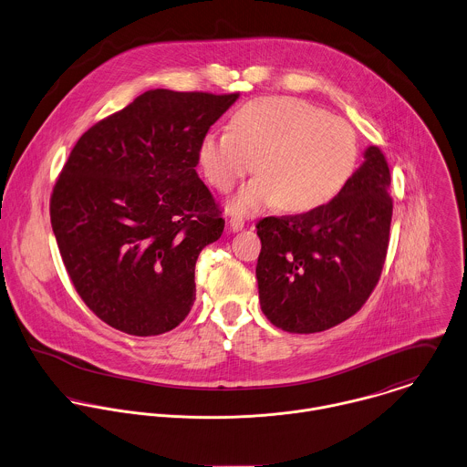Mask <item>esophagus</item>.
Here are the masks:
<instances>
[{
  "label": "esophagus",
  "instance_id": "esophagus-1",
  "mask_svg": "<svg viewBox=\"0 0 467 467\" xmlns=\"http://www.w3.org/2000/svg\"><path fill=\"white\" fill-rule=\"evenodd\" d=\"M229 229H231L233 233L242 231V229H244V220H240V218H231V220H229Z\"/></svg>",
  "mask_w": 467,
  "mask_h": 467
}]
</instances>
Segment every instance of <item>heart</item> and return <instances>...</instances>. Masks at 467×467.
Listing matches in <instances>:
<instances>
[{
	"label": "heart",
	"instance_id": "obj_1",
	"mask_svg": "<svg viewBox=\"0 0 467 467\" xmlns=\"http://www.w3.org/2000/svg\"><path fill=\"white\" fill-rule=\"evenodd\" d=\"M357 161L358 140L346 119L287 96L244 103L231 130H209L198 145V165L220 192L254 169L260 174L227 203L242 216L275 205L295 214L317 211L344 191Z\"/></svg>",
	"mask_w": 467,
	"mask_h": 467
}]
</instances>
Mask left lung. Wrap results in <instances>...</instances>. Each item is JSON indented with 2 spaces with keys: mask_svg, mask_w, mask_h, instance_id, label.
Instances as JSON below:
<instances>
[{
  "mask_svg": "<svg viewBox=\"0 0 467 467\" xmlns=\"http://www.w3.org/2000/svg\"><path fill=\"white\" fill-rule=\"evenodd\" d=\"M391 174L369 145L362 165L327 205L258 222L264 315L289 333H320L353 317L375 289L389 245Z\"/></svg>",
  "mask_w": 467,
  "mask_h": 467,
  "instance_id": "obj_1",
  "label": "left lung"
}]
</instances>
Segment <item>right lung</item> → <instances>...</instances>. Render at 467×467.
<instances>
[{"label":"right lung","instance_id":"right-lung-1","mask_svg":"<svg viewBox=\"0 0 467 467\" xmlns=\"http://www.w3.org/2000/svg\"><path fill=\"white\" fill-rule=\"evenodd\" d=\"M238 96L147 90L74 145L50 223L78 295L110 327L156 337L189 315L198 254L225 225L198 145Z\"/></svg>","mask_w":467,"mask_h":467}]
</instances>
